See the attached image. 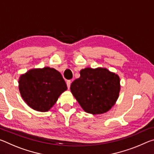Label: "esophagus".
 Instances as JSON below:
<instances>
[{"label":"esophagus","instance_id":"34e87169","mask_svg":"<svg viewBox=\"0 0 154 154\" xmlns=\"http://www.w3.org/2000/svg\"><path fill=\"white\" fill-rule=\"evenodd\" d=\"M71 82L70 80L67 81V82H66V85H67L68 89H69V88H70V86H71Z\"/></svg>","mask_w":154,"mask_h":154}]
</instances>
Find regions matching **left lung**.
<instances>
[{
  "mask_svg": "<svg viewBox=\"0 0 154 154\" xmlns=\"http://www.w3.org/2000/svg\"><path fill=\"white\" fill-rule=\"evenodd\" d=\"M71 91L82 108L92 115L105 113L119 97L120 79L106 68H85L71 83Z\"/></svg>",
  "mask_w": 154,
  "mask_h": 154,
  "instance_id": "8db88e82",
  "label": "left lung"
}]
</instances>
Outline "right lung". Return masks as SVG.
Segmentation results:
<instances>
[{"instance_id": "obj_1", "label": "right lung", "mask_w": 154, "mask_h": 154, "mask_svg": "<svg viewBox=\"0 0 154 154\" xmlns=\"http://www.w3.org/2000/svg\"><path fill=\"white\" fill-rule=\"evenodd\" d=\"M19 90L24 102L37 111H48L67 90L60 72L54 68L32 69L19 78Z\"/></svg>"}]
</instances>
